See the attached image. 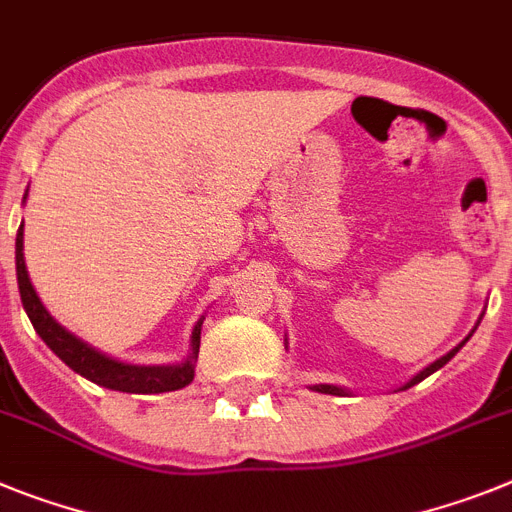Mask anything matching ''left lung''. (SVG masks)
Segmentation results:
<instances>
[{"label":"left lung","instance_id":"1","mask_svg":"<svg viewBox=\"0 0 512 512\" xmlns=\"http://www.w3.org/2000/svg\"><path fill=\"white\" fill-rule=\"evenodd\" d=\"M469 336H471V334H469ZM469 336H466L464 342L458 344V347H453L451 352H448V355H443V357H440V360H435V362H432V365H427V368L422 370V373H417V375H414L412 381H409V383H404V386H401V391H406V388H412L414 383L425 381L427 375H432V373H435V370H440V368H443L445 362L451 360V357L456 355L458 349H461V347H464L466 342H469ZM313 391H318V393H331V396H347V391H344V388H339V386H329V383H318V386H313Z\"/></svg>","mask_w":512,"mask_h":512}]
</instances>
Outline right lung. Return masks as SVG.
<instances>
[{
	"instance_id": "add662e5",
	"label": "right lung",
	"mask_w": 512,
	"mask_h": 512,
	"mask_svg": "<svg viewBox=\"0 0 512 512\" xmlns=\"http://www.w3.org/2000/svg\"><path fill=\"white\" fill-rule=\"evenodd\" d=\"M28 196V191H25ZM23 196V202H25ZM15 264H17V285H20V300L28 313L33 329L38 331L48 349L59 357L61 362H67L74 373H80L87 381L98 383L111 391L124 393H165L178 391V388L189 386L194 381V362L199 357V339H202V321L199 318L191 334V355L178 365H126V362L111 360L103 352L93 349L74 334H69L64 326L51 318L46 308H43L41 298L36 295L33 285H30L28 269H25L23 256V225L17 230L15 240Z\"/></svg>"
}]
</instances>
